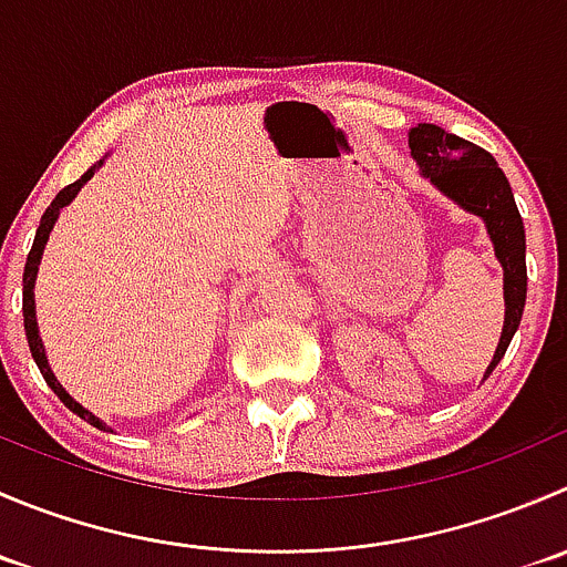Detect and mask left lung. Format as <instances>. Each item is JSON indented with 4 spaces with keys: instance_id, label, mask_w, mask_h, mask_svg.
Returning <instances> with one entry per match:
<instances>
[{
    "instance_id": "8db88e82",
    "label": "left lung",
    "mask_w": 567,
    "mask_h": 567,
    "mask_svg": "<svg viewBox=\"0 0 567 567\" xmlns=\"http://www.w3.org/2000/svg\"><path fill=\"white\" fill-rule=\"evenodd\" d=\"M410 152L421 174L463 210L485 221L498 262L504 268V329L485 377L502 362L509 340L518 332L526 305V233L507 177L491 152L452 135L437 124L410 130Z\"/></svg>"
}]
</instances>
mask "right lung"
<instances>
[{"label": "right lung", "mask_w": 567, "mask_h": 567, "mask_svg": "<svg viewBox=\"0 0 567 567\" xmlns=\"http://www.w3.org/2000/svg\"><path fill=\"white\" fill-rule=\"evenodd\" d=\"M104 157H107V155H104ZM102 163H104V161H99L96 166L87 168V172L82 174V177L76 179V183L65 185V188L60 190L58 196H54L52 205L47 207V213H43V216H41V224H38L35 240H32V249H30V255H27V266H24V301H21V310H24V332H27V343H30V351H32V360H35V365L41 368V373H43V379H47L49 388H52L54 393L60 395V401H63V404L69 406L71 412H76V415H80V417H85V421L91 423V426H96V430H107V426H104V423L99 421V417L93 415V412H87L85 406L76 404V401L71 399L69 393H65L63 384L58 382V377H54V373H52V368H49L47 351H43L41 334H38V321H35V293H32V288H35V277H38V266H41L43 246H47L49 233H52V227H54V221H58L60 210H63V207L69 205V202L74 199L76 194H80L82 185H85L87 179L93 177V172H96V168L102 166Z\"/></svg>", "instance_id": "right-lung-1"}]
</instances>
